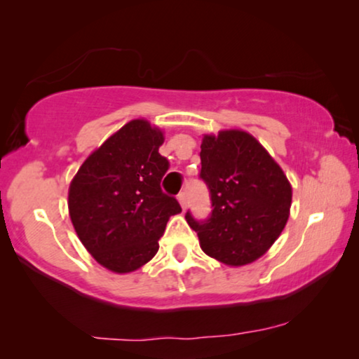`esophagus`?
Returning a JSON list of instances; mask_svg holds the SVG:
<instances>
[{"label": "esophagus", "instance_id": "obj_1", "mask_svg": "<svg viewBox=\"0 0 359 359\" xmlns=\"http://www.w3.org/2000/svg\"><path fill=\"white\" fill-rule=\"evenodd\" d=\"M177 198H179V203L182 206V210H185L187 208V194H185V191H180V194L177 195Z\"/></svg>", "mask_w": 359, "mask_h": 359}]
</instances>
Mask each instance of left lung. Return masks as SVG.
Segmentation results:
<instances>
[{
	"instance_id": "8db88e82",
	"label": "left lung",
	"mask_w": 359,
	"mask_h": 359,
	"mask_svg": "<svg viewBox=\"0 0 359 359\" xmlns=\"http://www.w3.org/2000/svg\"><path fill=\"white\" fill-rule=\"evenodd\" d=\"M200 179L210 190L211 215L187 211L206 255L231 266L254 262L278 239L290 218L291 185L266 149L241 130L206 135Z\"/></svg>"
}]
</instances>
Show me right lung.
I'll return each mask as SVG.
<instances>
[{
	"instance_id": "obj_1",
	"label": "right lung",
	"mask_w": 359,
	"mask_h": 359,
	"mask_svg": "<svg viewBox=\"0 0 359 359\" xmlns=\"http://www.w3.org/2000/svg\"><path fill=\"white\" fill-rule=\"evenodd\" d=\"M163 143L159 128L131 120L84 161L69 185V218L79 241L115 273L148 264L169 218L182 211L161 190L170 165L159 154Z\"/></svg>"
}]
</instances>
